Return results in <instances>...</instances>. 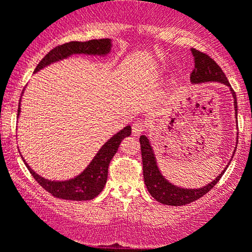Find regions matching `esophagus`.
<instances>
[{
	"label": "esophagus",
	"instance_id": "34e87169",
	"mask_svg": "<svg viewBox=\"0 0 252 252\" xmlns=\"http://www.w3.org/2000/svg\"><path fill=\"white\" fill-rule=\"evenodd\" d=\"M146 128V123L142 121H135L134 123H132V135H135V136H137V135L141 134L143 130H145Z\"/></svg>",
	"mask_w": 252,
	"mask_h": 252
}]
</instances>
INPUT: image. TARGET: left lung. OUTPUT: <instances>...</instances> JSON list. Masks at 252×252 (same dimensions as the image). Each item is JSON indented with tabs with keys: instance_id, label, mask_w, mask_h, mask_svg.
Listing matches in <instances>:
<instances>
[{
	"instance_id": "1",
	"label": "left lung",
	"mask_w": 252,
	"mask_h": 252,
	"mask_svg": "<svg viewBox=\"0 0 252 252\" xmlns=\"http://www.w3.org/2000/svg\"><path fill=\"white\" fill-rule=\"evenodd\" d=\"M191 52L193 61H195V68H193L191 76H190V80H191L192 84L196 85L202 84V82H220V84L227 86L229 91H231L232 96H233L234 113H236L237 118V113H238L237 112V110H238V106H237V96L234 91L231 88V85H229L225 73L221 70V68L217 64V62L214 60H212L208 55L203 54V52L198 51L196 49H191ZM237 124H238V121H237ZM237 143H238V137H237ZM140 145L141 154H142L143 179H145V184L147 187L148 192L156 198L158 202L167 204V206H184V204L191 203L193 201L202 197L203 195H206L220 181L221 176L223 175V172H225L226 168L229 165L228 162L225 170L221 171L220 175L214 181H212L211 183L204 185L202 188H198V189H188V188H182L178 187V185L172 184L162 176L159 167H158L153 147H152L151 142H149L148 137L146 135L140 136Z\"/></svg>"
}]
</instances>
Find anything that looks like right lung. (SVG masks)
<instances>
[{
	"instance_id": "add662e5",
	"label": "right lung",
	"mask_w": 252,
	"mask_h": 252,
	"mask_svg": "<svg viewBox=\"0 0 252 252\" xmlns=\"http://www.w3.org/2000/svg\"><path fill=\"white\" fill-rule=\"evenodd\" d=\"M112 40L106 39H93L88 41H69V43L62 44L56 46L38 63L37 68L34 69V73L41 70L43 68L48 67L59 61H63L71 55H90V56H106L111 52ZM20 104L19 103L18 118L20 116ZM131 134V126H126L115 134L111 139L101 146L98 153L95 154L92 161L87 165V167L82 171L80 175L74 178L65 179V181H50L35 173L30 167V165L25 161V165L29 168L33 178L39 183L46 191L51 193L52 196L57 198L70 201H87L96 197L101 190L104 189L107 181V170L111 159L117 153L122 140L124 137L129 136Z\"/></svg>"
}]
</instances>
